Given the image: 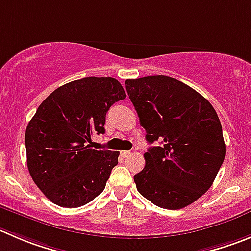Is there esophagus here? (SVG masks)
<instances>
[{"instance_id": "esophagus-1", "label": "esophagus", "mask_w": 251, "mask_h": 251, "mask_svg": "<svg viewBox=\"0 0 251 251\" xmlns=\"http://www.w3.org/2000/svg\"><path fill=\"white\" fill-rule=\"evenodd\" d=\"M121 154L123 155V156H126V157H127L128 155L130 154V151H129V150H122V151H121Z\"/></svg>"}]
</instances>
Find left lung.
Listing matches in <instances>:
<instances>
[{"label":"left lung","mask_w":251,"mask_h":251,"mask_svg":"<svg viewBox=\"0 0 251 251\" xmlns=\"http://www.w3.org/2000/svg\"><path fill=\"white\" fill-rule=\"evenodd\" d=\"M147 132L145 166L137 190L155 206L180 209L209 190L226 156L222 124L212 104L186 83L157 75L126 81Z\"/></svg>","instance_id":"left-lung-1"}]
</instances>
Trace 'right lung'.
Returning a JSON list of instances; mask_svg holds the SVG:
<instances>
[{
  "label": "right lung",
  "instance_id": "right-lung-1",
  "mask_svg": "<svg viewBox=\"0 0 251 251\" xmlns=\"http://www.w3.org/2000/svg\"><path fill=\"white\" fill-rule=\"evenodd\" d=\"M127 97L112 77H83L52 91L25 129L27 165L52 203L76 208L104 190L119 151L92 149L91 137L104 133L109 107Z\"/></svg>",
  "mask_w": 251,
  "mask_h": 251
}]
</instances>
